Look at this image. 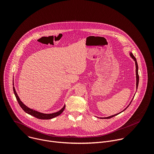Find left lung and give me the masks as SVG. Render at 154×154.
Returning a JSON list of instances; mask_svg holds the SVG:
<instances>
[{"instance_id": "obj_1", "label": "left lung", "mask_w": 154, "mask_h": 154, "mask_svg": "<svg viewBox=\"0 0 154 154\" xmlns=\"http://www.w3.org/2000/svg\"><path fill=\"white\" fill-rule=\"evenodd\" d=\"M130 57H131V58L132 59H134V60L135 61V66H136V81H137V82H136V86H137V88H138V83H139V75H138V63H137V59H136V58L134 57V55H133V54L131 53V52H130ZM134 97H133V99H134ZM133 99H131V102H130V103H129V105L124 109V110H122V112H119V113H117V114H116V115H112V116H108V117H105V118H101V119H109V118H113V117H114V116H116V115H118V114H119V113H122V112H124V110H125L126 109V108H128V106L130 105V104L131 103V101H132V100H133Z\"/></svg>"}]
</instances>
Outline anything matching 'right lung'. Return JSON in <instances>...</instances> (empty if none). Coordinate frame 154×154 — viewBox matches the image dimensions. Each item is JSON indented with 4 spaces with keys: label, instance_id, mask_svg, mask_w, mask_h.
Instances as JSON below:
<instances>
[{
    "label": "right lung",
    "instance_id": "obj_1",
    "mask_svg": "<svg viewBox=\"0 0 154 154\" xmlns=\"http://www.w3.org/2000/svg\"><path fill=\"white\" fill-rule=\"evenodd\" d=\"M13 86H14V84H13ZM13 91H14V95L16 96V98L19 104V105L20 106V107L23 108V110L27 113V114L30 115H32L38 119H52L55 117H57L58 116H59L60 115H61L62 113V112H63V110L65 108V105L63 106V107L60 109V110H59L58 112H55V113H49V114H46V113H41V112H39L38 111H36V110H34V109H32V108H29L28 106H27L23 102H22L16 91V90L14 88V86L13 87Z\"/></svg>",
    "mask_w": 154,
    "mask_h": 154
}]
</instances>
